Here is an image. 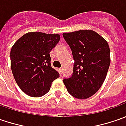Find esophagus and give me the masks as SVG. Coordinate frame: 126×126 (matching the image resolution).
<instances>
[{
  "mask_svg": "<svg viewBox=\"0 0 126 126\" xmlns=\"http://www.w3.org/2000/svg\"><path fill=\"white\" fill-rule=\"evenodd\" d=\"M59 71H60V74H62V73L63 72V69H62V68H60V69H59Z\"/></svg>",
  "mask_w": 126,
  "mask_h": 126,
  "instance_id": "esophagus-1",
  "label": "esophagus"
}]
</instances>
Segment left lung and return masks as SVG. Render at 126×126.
Returning a JSON list of instances; mask_svg holds the SVG:
<instances>
[{
  "mask_svg": "<svg viewBox=\"0 0 126 126\" xmlns=\"http://www.w3.org/2000/svg\"><path fill=\"white\" fill-rule=\"evenodd\" d=\"M70 46L74 72L64 83L69 93L78 99H87L95 94L103 84L110 65V49L102 36L93 30L63 33Z\"/></svg>",
  "mask_w": 126,
  "mask_h": 126,
  "instance_id": "8db88e82",
  "label": "left lung"
}]
</instances>
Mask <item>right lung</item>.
<instances>
[{
	"mask_svg": "<svg viewBox=\"0 0 126 126\" xmlns=\"http://www.w3.org/2000/svg\"><path fill=\"white\" fill-rule=\"evenodd\" d=\"M59 34L29 32L19 38L10 51V65L16 83L33 97L46 94L60 77L51 66L50 52L60 41Z\"/></svg>",
	"mask_w": 126,
	"mask_h": 126,
	"instance_id": "obj_1",
	"label": "right lung"
}]
</instances>
